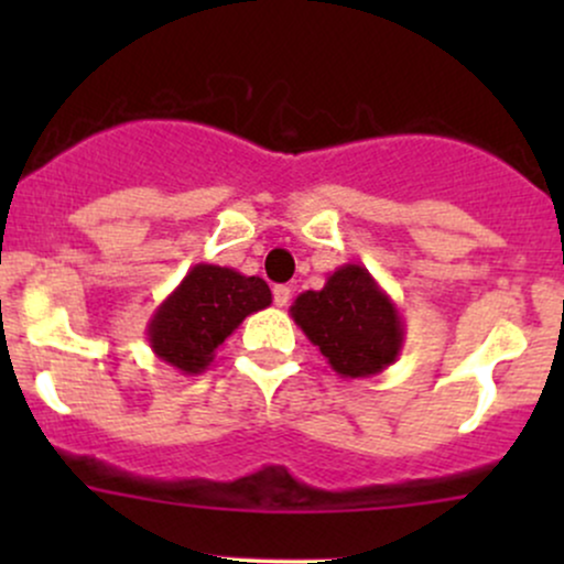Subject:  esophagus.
Segmentation results:
<instances>
[{
    "instance_id": "esophagus-1",
    "label": "esophagus",
    "mask_w": 564,
    "mask_h": 564,
    "mask_svg": "<svg viewBox=\"0 0 564 564\" xmlns=\"http://www.w3.org/2000/svg\"><path fill=\"white\" fill-rule=\"evenodd\" d=\"M291 300V289L289 286H275L273 289V302L278 304V307H286Z\"/></svg>"
}]
</instances>
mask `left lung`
<instances>
[{"label":"left lung","mask_w":564,"mask_h":564,"mask_svg":"<svg viewBox=\"0 0 564 564\" xmlns=\"http://www.w3.org/2000/svg\"><path fill=\"white\" fill-rule=\"evenodd\" d=\"M291 318L345 379L381 373L403 349V318L364 264H341L321 291L296 296Z\"/></svg>","instance_id":"obj_1"}]
</instances>
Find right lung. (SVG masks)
Masks as SVG:
<instances>
[{
  "label": "right lung",
  "instance_id": "obj_1",
  "mask_svg": "<svg viewBox=\"0 0 564 564\" xmlns=\"http://www.w3.org/2000/svg\"><path fill=\"white\" fill-rule=\"evenodd\" d=\"M273 302L257 275H241L219 264H196L148 321V341L156 358L183 373H200L215 352L241 326L246 315Z\"/></svg>",
  "mask_w": 564,
  "mask_h": 564
}]
</instances>
